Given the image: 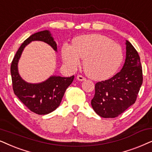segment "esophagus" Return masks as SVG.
Instances as JSON below:
<instances>
[{
    "label": "esophagus",
    "instance_id": "34e87169",
    "mask_svg": "<svg viewBox=\"0 0 152 152\" xmlns=\"http://www.w3.org/2000/svg\"><path fill=\"white\" fill-rule=\"evenodd\" d=\"M77 79L79 80V81H83V80H86V78L83 77V76H81V75H78Z\"/></svg>",
    "mask_w": 152,
    "mask_h": 152
}]
</instances>
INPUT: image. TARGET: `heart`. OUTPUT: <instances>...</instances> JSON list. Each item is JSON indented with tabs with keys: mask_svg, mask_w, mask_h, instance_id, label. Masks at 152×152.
I'll return each instance as SVG.
<instances>
[{
	"mask_svg": "<svg viewBox=\"0 0 152 152\" xmlns=\"http://www.w3.org/2000/svg\"><path fill=\"white\" fill-rule=\"evenodd\" d=\"M64 62L76 68L83 60V69L89 77L95 80L110 78L117 72L123 60L121 46L110 38L100 34H91L74 38L72 46L62 47Z\"/></svg>",
	"mask_w": 152,
	"mask_h": 152,
	"instance_id": "obj_1",
	"label": "heart"
}]
</instances>
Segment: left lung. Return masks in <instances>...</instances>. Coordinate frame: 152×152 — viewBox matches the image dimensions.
I'll use <instances>...</instances> for the list:
<instances>
[{
    "instance_id": "obj_1",
    "label": "left lung",
    "mask_w": 152,
    "mask_h": 152,
    "mask_svg": "<svg viewBox=\"0 0 152 152\" xmlns=\"http://www.w3.org/2000/svg\"><path fill=\"white\" fill-rule=\"evenodd\" d=\"M126 60L122 70L110 78L95 84L91 104L97 115L115 118L124 113L137 99L142 86V69L138 53L126 41Z\"/></svg>"
}]
</instances>
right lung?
I'll return each instance as SVG.
<instances>
[{"mask_svg": "<svg viewBox=\"0 0 152 152\" xmlns=\"http://www.w3.org/2000/svg\"><path fill=\"white\" fill-rule=\"evenodd\" d=\"M37 40L46 42L57 51V44L48 30L36 32L26 39L18 49L12 62L10 72L16 96L30 111L38 115H46L59 106L66 88L74 80V76L66 78L53 76L38 84L24 81L18 73V62L25 46Z\"/></svg>", "mask_w": 152, "mask_h": 152, "instance_id": "right-lung-1", "label": "right lung"}]
</instances>
